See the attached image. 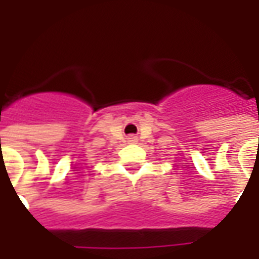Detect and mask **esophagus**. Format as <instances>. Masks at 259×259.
Wrapping results in <instances>:
<instances>
[{
	"label": "esophagus",
	"instance_id": "34e87169",
	"mask_svg": "<svg viewBox=\"0 0 259 259\" xmlns=\"http://www.w3.org/2000/svg\"><path fill=\"white\" fill-rule=\"evenodd\" d=\"M136 140H137V139H136V137H133V136H132V137H129L130 143H136Z\"/></svg>",
	"mask_w": 259,
	"mask_h": 259
}]
</instances>
